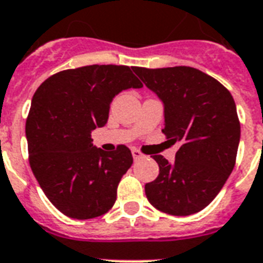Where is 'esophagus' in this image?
<instances>
[{
    "mask_svg": "<svg viewBox=\"0 0 263 263\" xmlns=\"http://www.w3.org/2000/svg\"><path fill=\"white\" fill-rule=\"evenodd\" d=\"M132 157H134V159H135V161H138V159H142L143 154L140 153L139 150H136V148H134V150H132Z\"/></svg>",
    "mask_w": 263,
    "mask_h": 263,
    "instance_id": "obj_1",
    "label": "esophagus"
}]
</instances>
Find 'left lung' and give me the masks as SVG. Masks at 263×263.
I'll return each mask as SVG.
<instances>
[{
    "mask_svg": "<svg viewBox=\"0 0 263 263\" xmlns=\"http://www.w3.org/2000/svg\"><path fill=\"white\" fill-rule=\"evenodd\" d=\"M165 106V134L178 143L176 161L154 155L157 180L146 183L147 200L161 212L187 216L205 208L235 166L240 139L236 105L219 81L187 66L135 67Z\"/></svg>",
    "mask_w": 263,
    "mask_h": 263,
    "instance_id": "left-lung-1",
    "label": "left lung"
}]
</instances>
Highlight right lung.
<instances>
[{"instance_id":"right-lung-1","label":"right lung","mask_w":263,"mask_h":263,"mask_svg":"<svg viewBox=\"0 0 263 263\" xmlns=\"http://www.w3.org/2000/svg\"><path fill=\"white\" fill-rule=\"evenodd\" d=\"M142 86L128 66L91 65L57 72L35 91L25 124L29 165L66 216L93 219L116 201L132 154L123 144L112 153L97 148L91 131L106 124L115 96Z\"/></svg>"}]
</instances>
